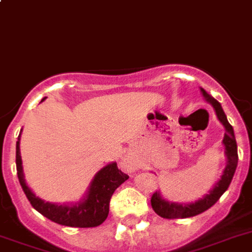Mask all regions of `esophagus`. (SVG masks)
Masks as SVG:
<instances>
[{"instance_id": "esophagus-1", "label": "esophagus", "mask_w": 252, "mask_h": 252, "mask_svg": "<svg viewBox=\"0 0 252 252\" xmlns=\"http://www.w3.org/2000/svg\"><path fill=\"white\" fill-rule=\"evenodd\" d=\"M123 165H124V168H126L128 172H134V170H136V164H134L132 160H129V158H126V160L123 161Z\"/></svg>"}]
</instances>
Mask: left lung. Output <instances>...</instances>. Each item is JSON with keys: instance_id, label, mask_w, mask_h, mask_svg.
<instances>
[{"instance_id": "8db88e82", "label": "left lung", "mask_w": 252, "mask_h": 252, "mask_svg": "<svg viewBox=\"0 0 252 252\" xmlns=\"http://www.w3.org/2000/svg\"><path fill=\"white\" fill-rule=\"evenodd\" d=\"M201 94L205 97V100L211 103V106L214 107L215 114H217L218 119L221 123L225 128V133H224L223 145L225 147V158H227V165L224 168V172L221 174L219 182H217V185L213 187L209 193H206L202 198H200L198 201H194L192 204H177V202H169L165 198L160 194V191H156L152 194L151 197V206L154 209L156 214L160 215L161 218L165 219H181V218H191L194 215H198L210 209L215 202L220 198L221 194L227 191L229 187L230 182L233 179L234 172L237 168L238 162V154H237V142H236V137H234L233 126H230L228 122L227 116L224 114L221 105L215 100L214 97H211L210 94L201 88Z\"/></svg>"}]
</instances>
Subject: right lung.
Returning a JSON list of instances; mask_svg holds the SVG:
<instances>
[{
    "instance_id": "1",
    "label": "right lung",
    "mask_w": 252,
    "mask_h": 252,
    "mask_svg": "<svg viewBox=\"0 0 252 252\" xmlns=\"http://www.w3.org/2000/svg\"><path fill=\"white\" fill-rule=\"evenodd\" d=\"M44 98L42 101H44ZM20 134L16 142V170H18L20 186L32 206L50 220L66 227L92 228L100 225L106 220L109 215L110 198L113 196L114 191L129 178L126 173L118 169L116 162L107 164L97 172L83 200L71 205L51 204L35 196L25 183L22 156H20Z\"/></svg>"
}]
</instances>
